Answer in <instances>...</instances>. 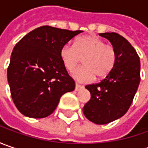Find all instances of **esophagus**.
Instances as JSON below:
<instances>
[{
	"label": "esophagus",
	"mask_w": 148,
	"mask_h": 148,
	"mask_svg": "<svg viewBox=\"0 0 148 148\" xmlns=\"http://www.w3.org/2000/svg\"><path fill=\"white\" fill-rule=\"evenodd\" d=\"M82 89H83L82 86L78 85V84H76V86H75V90H76V91H78V90H82Z\"/></svg>",
	"instance_id": "esophagus-1"
}]
</instances>
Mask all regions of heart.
Masks as SVG:
<instances>
[{
  "label": "heart",
  "mask_w": 148,
  "mask_h": 148,
  "mask_svg": "<svg viewBox=\"0 0 148 148\" xmlns=\"http://www.w3.org/2000/svg\"><path fill=\"white\" fill-rule=\"evenodd\" d=\"M60 58L67 71H71L83 61L82 66L75 69L72 77L79 82L88 83L96 77H106L116 62V52L111 45L93 35L77 38L74 46L64 44L60 49Z\"/></svg>",
  "instance_id": "obj_1"
}]
</instances>
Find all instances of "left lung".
<instances>
[{
  "label": "left lung",
  "mask_w": 148,
  "mask_h": 148,
  "mask_svg": "<svg viewBox=\"0 0 148 148\" xmlns=\"http://www.w3.org/2000/svg\"><path fill=\"white\" fill-rule=\"evenodd\" d=\"M116 52L111 72L99 83L87 85L90 99L85 105L86 118L96 124H106L123 116L129 109L140 82V59L134 47L116 33H102Z\"/></svg>",
  "instance_id": "left-lung-1"
}]
</instances>
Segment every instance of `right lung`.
<instances>
[{
	"label": "right lung",
	"mask_w": 148,
	"mask_h": 148,
	"mask_svg": "<svg viewBox=\"0 0 148 148\" xmlns=\"http://www.w3.org/2000/svg\"><path fill=\"white\" fill-rule=\"evenodd\" d=\"M82 31L41 26L14 46L7 69L14 104L26 117L42 119L57 108L63 94L75 89L60 58L61 48Z\"/></svg>",
	"instance_id": "right-lung-1"
}]
</instances>
